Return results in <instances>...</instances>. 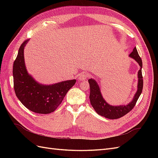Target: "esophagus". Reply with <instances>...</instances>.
Returning <instances> with one entry per match:
<instances>
[{"label": "esophagus", "instance_id": "obj_1", "mask_svg": "<svg viewBox=\"0 0 158 158\" xmlns=\"http://www.w3.org/2000/svg\"><path fill=\"white\" fill-rule=\"evenodd\" d=\"M89 76L88 74L86 73H81L79 76V80H84L86 79Z\"/></svg>", "mask_w": 158, "mask_h": 158}]
</instances>
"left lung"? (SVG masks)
Returning <instances> with one entry per match:
<instances>
[{
    "label": "left lung",
    "mask_w": 158,
    "mask_h": 158,
    "mask_svg": "<svg viewBox=\"0 0 158 158\" xmlns=\"http://www.w3.org/2000/svg\"><path fill=\"white\" fill-rule=\"evenodd\" d=\"M129 56L137 62L138 64L140 65V69L138 73V82L137 92L132 102L127 105V106H110L104 100L99 85L95 80L92 78L88 80L90 88V94L89 96L90 103L95 112L99 115L109 119H117L121 118L131 111L134 107L135 106L137 100L140 97L143 88V77L142 74V61L139 55H138L136 47L134 48L132 52L129 55Z\"/></svg>",
    "instance_id": "1"
}]
</instances>
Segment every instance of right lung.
<instances>
[{"label": "right lung", "instance_id": "obj_1", "mask_svg": "<svg viewBox=\"0 0 158 158\" xmlns=\"http://www.w3.org/2000/svg\"><path fill=\"white\" fill-rule=\"evenodd\" d=\"M29 40L22 43L13 64L14 88L17 98L27 109L40 114H48L59 106L76 80L52 85H42L28 74L24 63L23 49Z\"/></svg>", "mask_w": 158, "mask_h": 158}]
</instances>
